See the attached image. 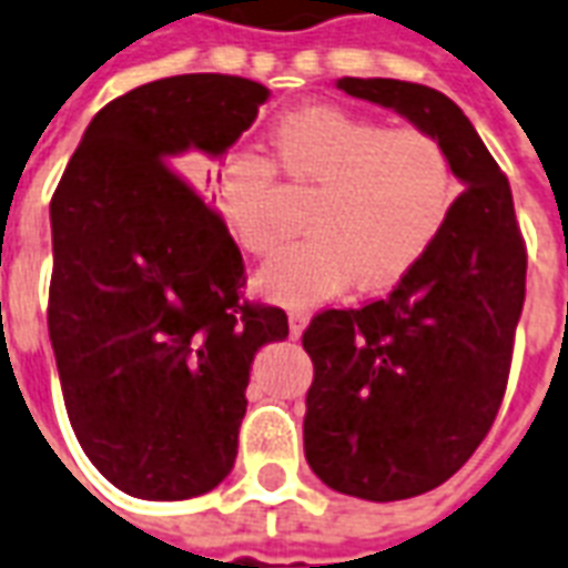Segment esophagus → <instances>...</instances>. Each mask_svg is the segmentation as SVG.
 Returning <instances> with one entry per match:
<instances>
[{"label": "esophagus", "mask_w": 568, "mask_h": 568, "mask_svg": "<svg viewBox=\"0 0 568 568\" xmlns=\"http://www.w3.org/2000/svg\"><path fill=\"white\" fill-rule=\"evenodd\" d=\"M287 320H290V335L296 338V335H300V332L308 326L311 314H308V308H290Z\"/></svg>", "instance_id": "esophagus-1"}]
</instances>
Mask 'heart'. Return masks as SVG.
<instances>
[{"instance_id": "heart-1", "label": "heart", "mask_w": 568, "mask_h": 568, "mask_svg": "<svg viewBox=\"0 0 568 568\" xmlns=\"http://www.w3.org/2000/svg\"><path fill=\"white\" fill-rule=\"evenodd\" d=\"M275 173L314 187L302 239L284 242L257 268V287L281 302L398 284L440 236L455 203V170L425 128H386L341 106H302L272 125L268 158L236 149L215 168V197L239 245H272Z\"/></svg>"}]
</instances>
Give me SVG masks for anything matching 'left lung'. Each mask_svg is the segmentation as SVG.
<instances>
[{"instance_id":"1","label":"left lung","mask_w":568,"mask_h":568,"mask_svg":"<svg viewBox=\"0 0 568 568\" xmlns=\"http://www.w3.org/2000/svg\"><path fill=\"white\" fill-rule=\"evenodd\" d=\"M440 140L464 191L440 236L389 296L311 317L305 458L332 491L389 503L467 464L506 395L524 308L527 245L509 179L452 98L404 80L344 77Z\"/></svg>"}]
</instances>
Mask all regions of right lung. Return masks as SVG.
I'll return each mask as SVG.
<instances>
[{"label": "right lung", "instance_id": "right-lung-1", "mask_svg": "<svg viewBox=\"0 0 568 568\" xmlns=\"http://www.w3.org/2000/svg\"><path fill=\"white\" fill-rule=\"evenodd\" d=\"M266 98L230 74L131 89L98 110L50 200L47 326L68 419L101 476L140 500L227 479L254 353L287 338L284 311L245 300L224 215L176 170L233 146Z\"/></svg>", "mask_w": 568, "mask_h": 568}]
</instances>
